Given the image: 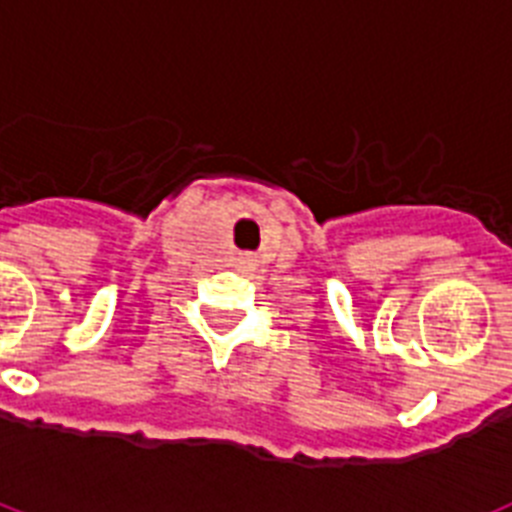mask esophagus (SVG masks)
<instances>
[{"label":"esophagus","instance_id":"1","mask_svg":"<svg viewBox=\"0 0 512 512\" xmlns=\"http://www.w3.org/2000/svg\"><path fill=\"white\" fill-rule=\"evenodd\" d=\"M235 261H238V266H251L253 264V256H251V253H241V256H238V259H235Z\"/></svg>","mask_w":512,"mask_h":512}]
</instances>
